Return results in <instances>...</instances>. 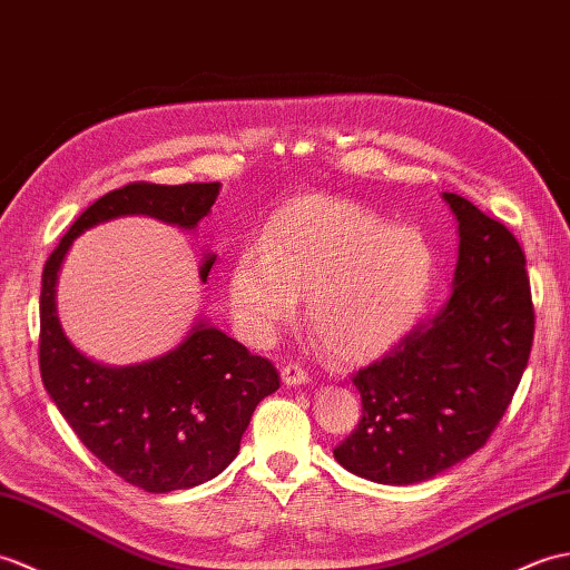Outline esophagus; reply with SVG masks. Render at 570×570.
I'll return each mask as SVG.
<instances>
[{"mask_svg": "<svg viewBox=\"0 0 570 570\" xmlns=\"http://www.w3.org/2000/svg\"><path fill=\"white\" fill-rule=\"evenodd\" d=\"M283 383L285 385H305V383H309V373L302 368L299 363H287L283 368Z\"/></svg>", "mask_w": 570, "mask_h": 570, "instance_id": "1", "label": "esophagus"}]
</instances>
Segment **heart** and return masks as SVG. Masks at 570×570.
<instances>
[{
  "instance_id": "obj_1",
  "label": "heart",
  "mask_w": 570,
  "mask_h": 570,
  "mask_svg": "<svg viewBox=\"0 0 570 570\" xmlns=\"http://www.w3.org/2000/svg\"><path fill=\"white\" fill-rule=\"evenodd\" d=\"M434 275L426 238L356 202L312 195L271 222L263 246L236 258L234 317L273 338L309 299V328L338 363L377 358L420 317Z\"/></svg>"
}]
</instances>
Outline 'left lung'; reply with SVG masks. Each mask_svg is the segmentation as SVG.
Listing matches in <instances>:
<instances>
[{"instance_id": "1", "label": "left lung", "mask_w": 570, "mask_h": 570, "mask_svg": "<svg viewBox=\"0 0 570 570\" xmlns=\"http://www.w3.org/2000/svg\"><path fill=\"white\" fill-rule=\"evenodd\" d=\"M453 289L432 320L353 375L358 426L334 449L346 471L412 485L485 446L522 381L534 341L527 258L502 222L453 193Z\"/></svg>"}]
</instances>
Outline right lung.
I'll use <instances>...</instances> for the list:
<instances>
[{
    "instance_id": "obj_1",
    "label": "right lung",
    "mask_w": 570,
    "mask_h": 570,
    "mask_svg": "<svg viewBox=\"0 0 570 570\" xmlns=\"http://www.w3.org/2000/svg\"><path fill=\"white\" fill-rule=\"evenodd\" d=\"M219 183H129L72 222L41 281L38 365L50 400L82 444L129 485L146 492L195 488L229 465L256 404L281 387L275 365L199 322L178 348L148 363L107 368L75 348L56 317V281L75 236L95 224L148 214L195 229ZM214 256L202 263V281Z\"/></svg>"
}]
</instances>
